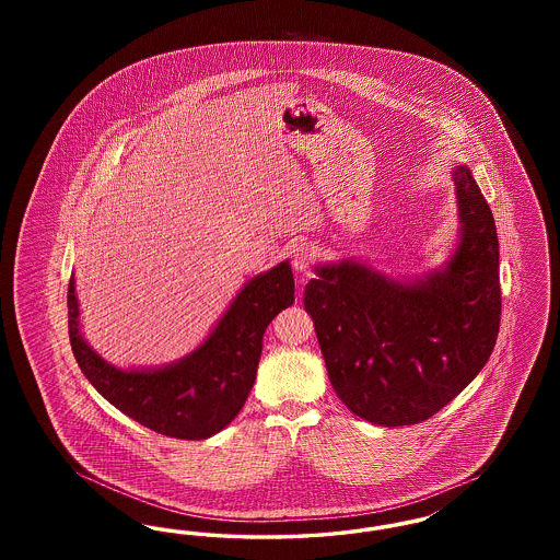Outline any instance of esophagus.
<instances>
[{
	"label": "esophagus",
	"instance_id": "obj_1",
	"mask_svg": "<svg viewBox=\"0 0 560 560\" xmlns=\"http://www.w3.org/2000/svg\"><path fill=\"white\" fill-rule=\"evenodd\" d=\"M315 260V249L306 243H295L292 247V267L298 272H306Z\"/></svg>",
	"mask_w": 560,
	"mask_h": 560
}]
</instances>
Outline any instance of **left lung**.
I'll return each instance as SVG.
<instances>
[{"label":"left lung","mask_w":560,"mask_h":560,"mask_svg":"<svg viewBox=\"0 0 560 560\" xmlns=\"http://www.w3.org/2000/svg\"><path fill=\"white\" fill-rule=\"evenodd\" d=\"M459 241L445 267L399 281L342 260L304 290L329 382L348 409L409 427L455 399L489 361L502 315L500 243L466 165L452 172Z\"/></svg>","instance_id":"8db88e82"}]
</instances>
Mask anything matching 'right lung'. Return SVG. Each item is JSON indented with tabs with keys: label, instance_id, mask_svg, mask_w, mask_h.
I'll list each match as a JSON object with an SVG mask.
<instances>
[{
	"label": "right lung",
	"instance_id": "right-lung-1",
	"mask_svg": "<svg viewBox=\"0 0 560 560\" xmlns=\"http://www.w3.org/2000/svg\"><path fill=\"white\" fill-rule=\"evenodd\" d=\"M69 340L90 384L121 413L165 436L201 441L229 427L256 382L268 323L293 304L290 262L249 279L201 347L158 370H119L83 340L75 279Z\"/></svg>",
	"mask_w": 560,
	"mask_h": 560
}]
</instances>
